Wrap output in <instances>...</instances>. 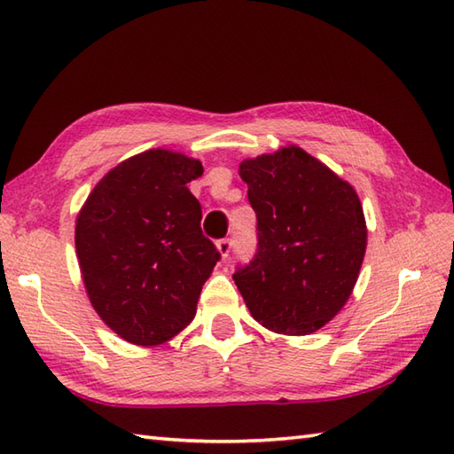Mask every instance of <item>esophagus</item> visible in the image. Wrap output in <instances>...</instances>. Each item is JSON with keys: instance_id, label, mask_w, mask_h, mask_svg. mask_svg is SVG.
I'll use <instances>...</instances> for the list:
<instances>
[{"instance_id": "34e87169", "label": "esophagus", "mask_w": 454, "mask_h": 454, "mask_svg": "<svg viewBox=\"0 0 454 454\" xmlns=\"http://www.w3.org/2000/svg\"><path fill=\"white\" fill-rule=\"evenodd\" d=\"M216 247H218L222 259H226L230 255V249H232V239H230V238L220 239V242L216 244Z\"/></svg>"}]
</instances>
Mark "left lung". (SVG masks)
I'll list each match as a JSON object with an SVG mask.
<instances>
[{
  "mask_svg": "<svg viewBox=\"0 0 454 454\" xmlns=\"http://www.w3.org/2000/svg\"><path fill=\"white\" fill-rule=\"evenodd\" d=\"M257 252L232 275L255 320L277 333L320 330L359 277L366 224L349 183L298 146L239 163Z\"/></svg>",
  "mask_w": 454,
  "mask_h": 454,
  "instance_id": "obj_1",
  "label": "left lung"
}]
</instances>
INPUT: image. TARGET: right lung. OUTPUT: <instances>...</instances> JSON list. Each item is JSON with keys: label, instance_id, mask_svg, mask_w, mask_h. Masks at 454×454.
Here are the masks:
<instances>
[{"label": "right lung", "instance_id": "1", "mask_svg": "<svg viewBox=\"0 0 454 454\" xmlns=\"http://www.w3.org/2000/svg\"><path fill=\"white\" fill-rule=\"evenodd\" d=\"M202 163L148 150L111 169L75 220V252L91 306L134 345L169 341L197 314L200 288L220 259L200 230L187 183Z\"/></svg>", "mask_w": 454, "mask_h": 454}]
</instances>
